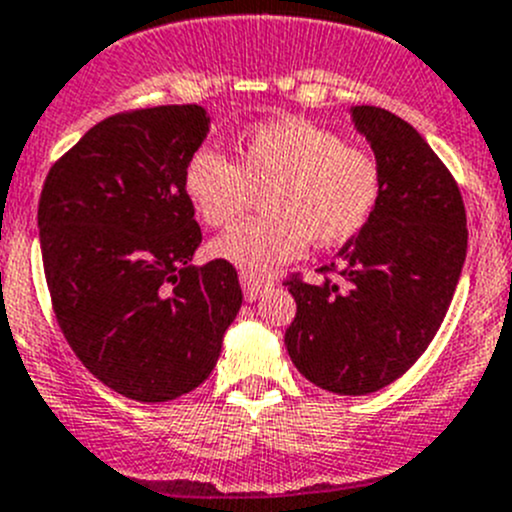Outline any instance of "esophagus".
<instances>
[{
  "mask_svg": "<svg viewBox=\"0 0 512 512\" xmlns=\"http://www.w3.org/2000/svg\"><path fill=\"white\" fill-rule=\"evenodd\" d=\"M271 286H274V281L256 279V276L241 274V289H243V296H246V301L261 299V296H264Z\"/></svg>",
  "mask_w": 512,
  "mask_h": 512,
  "instance_id": "obj_1",
  "label": "esophagus"
}]
</instances>
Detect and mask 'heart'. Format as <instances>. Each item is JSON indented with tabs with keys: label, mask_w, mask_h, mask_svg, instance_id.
<instances>
[{
	"label": "heart",
	"mask_w": 512,
	"mask_h": 512,
	"mask_svg": "<svg viewBox=\"0 0 512 512\" xmlns=\"http://www.w3.org/2000/svg\"><path fill=\"white\" fill-rule=\"evenodd\" d=\"M188 201L206 226H228L266 191L264 211L213 241L211 251L248 276L299 259L306 243L342 246L364 231L382 198V168L362 145L309 120L281 118L248 130L238 163L213 145L183 170Z\"/></svg>",
	"instance_id": "heart-1"
}]
</instances>
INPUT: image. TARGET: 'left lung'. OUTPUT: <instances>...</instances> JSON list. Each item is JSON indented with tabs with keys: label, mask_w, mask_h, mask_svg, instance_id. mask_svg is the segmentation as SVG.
I'll list each match as a JSON object with an SVG mask.
<instances>
[{
	"label": "left lung",
	"mask_w": 512,
	"mask_h": 512,
	"mask_svg": "<svg viewBox=\"0 0 512 512\" xmlns=\"http://www.w3.org/2000/svg\"><path fill=\"white\" fill-rule=\"evenodd\" d=\"M352 120L382 168L377 211L319 269L337 281H286L296 301L286 352L309 382L334 394L377 392L422 357L467 251L460 188L427 140L382 107H352Z\"/></svg>",
	"instance_id": "8db88e82"
}]
</instances>
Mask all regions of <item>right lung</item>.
<instances>
[{"label": "right lung", "mask_w": 512, "mask_h": 512, "mask_svg": "<svg viewBox=\"0 0 512 512\" xmlns=\"http://www.w3.org/2000/svg\"><path fill=\"white\" fill-rule=\"evenodd\" d=\"M208 125L201 105L105 118L42 188L37 226L57 324L102 384L138 402L206 382L241 309L228 261L191 264L203 236L183 170Z\"/></svg>", "instance_id": "right-lung-1"}]
</instances>
